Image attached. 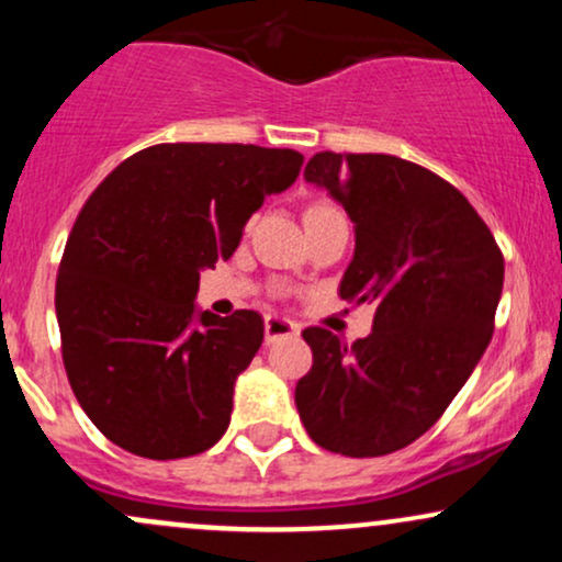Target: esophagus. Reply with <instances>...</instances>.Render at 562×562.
Instances as JSON below:
<instances>
[{"mask_svg": "<svg viewBox=\"0 0 562 562\" xmlns=\"http://www.w3.org/2000/svg\"><path fill=\"white\" fill-rule=\"evenodd\" d=\"M263 333H267V344H274V340L280 338H295V335L301 333V327L295 325L293 319L272 317V314H269V317L263 319Z\"/></svg>", "mask_w": 562, "mask_h": 562, "instance_id": "1", "label": "esophagus"}]
</instances>
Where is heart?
Masks as SVG:
<instances>
[{
	"instance_id": "1",
	"label": "heart",
	"mask_w": 562,
	"mask_h": 562,
	"mask_svg": "<svg viewBox=\"0 0 562 562\" xmlns=\"http://www.w3.org/2000/svg\"><path fill=\"white\" fill-rule=\"evenodd\" d=\"M319 209H330V205H312V209H308V211H319Z\"/></svg>"
}]
</instances>
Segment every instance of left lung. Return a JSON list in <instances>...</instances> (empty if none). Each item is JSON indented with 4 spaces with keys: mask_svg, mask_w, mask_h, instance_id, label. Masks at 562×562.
<instances>
[{
    "mask_svg": "<svg viewBox=\"0 0 562 562\" xmlns=\"http://www.w3.org/2000/svg\"><path fill=\"white\" fill-rule=\"evenodd\" d=\"M303 177L357 224L340 299L372 301L375 319L353 344L303 330L314 364L295 406L322 449L391 454L434 428L486 351L505 256L468 198L412 160L325 150Z\"/></svg>",
    "mask_w": 562,
    "mask_h": 562,
    "instance_id": "8db88e82",
    "label": "left lung"
}]
</instances>
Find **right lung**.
<instances>
[{
	"label": "right lung",
	"mask_w": 562,
	"mask_h": 562,
	"mask_svg": "<svg viewBox=\"0 0 562 562\" xmlns=\"http://www.w3.org/2000/svg\"><path fill=\"white\" fill-rule=\"evenodd\" d=\"M303 156L235 142H164L102 179L76 216L55 285L60 351L81 409L147 460L211 449L235 380L263 340L259 312L195 317L200 272L227 261Z\"/></svg>",
	"instance_id": "1"
}]
</instances>
